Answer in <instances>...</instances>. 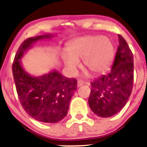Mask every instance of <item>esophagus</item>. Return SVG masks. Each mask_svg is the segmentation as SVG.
Returning a JSON list of instances; mask_svg holds the SVG:
<instances>
[{"instance_id": "34e87169", "label": "esophagus", "mask_w": 147, "mask_h": 147, "mask_svg": "<svg viewBox=\"0 0 147 147\" xmlns=\"http://www.w3.org/2000/svg\"><path fill=\"white\" fill-rule=\"evenodd\" d=\"M84 84V82L82 80H78V82H77V86L79 87L81 86H82Z\"/></svg>"}]
</instances>
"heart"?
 Here are the masks:
<instances>
[{
    "label": "heart",
    "instance_id": "heart-1",
    "mask_svg": "<svg viewBox=\"0 0 147 147\" xmlns=\"http://www.w3.org/2000/svg\"><path fill=\"white\" fill-rule=\"evenodd\" d=\"M67 52L61 53L64 65L70 73L75 74L83 59L84 67L92 74L105 71L112 63L115 55L113 41L106 36H86L68 43Z\"/></svg>",
    "mask_w": 147,
    "mask_h": 147
}]
</instances>
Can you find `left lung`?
Returning <instances> with one entry per match:
<instances>
[{
    "label": "left lung",
    "mask_w": 147,
    "mask_h": 147,
    "mask_svg": "<svg viewBox=\"0 0 147 147\" xmlns=\"http://www.w3.org/2000/svg\"><path fill=\"white\" fill-rule=\"evenodd\" d=\"M118 46L110 72L91 82L88 104L94 113L109 117L119 113L129 100L133 84V56L129 45L118 34Z\"/></svg>",
    "instance_id": "1"
}]
</instances>
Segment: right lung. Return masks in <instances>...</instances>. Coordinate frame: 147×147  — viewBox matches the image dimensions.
Listing matches in <instances>:
<instances>
[{
  "label": "right lung",
  "instance_id": "1",
  "mask_svg": "<svg viewBox=\"0 0 147 147\" xmlns=\"http://www.w3.org/2000/svg\"><path fill=\"white\" fill-rule=\"evenodd\" d=\"M52 37V34H45L25 40L12 64L14 83L23 109L30 117L45 123H57L65 117L77 84V79L67 78L57 70L34 77L22 66L21 58L34 43Z\"/></svg>",
  "mask_w": 147,
  "mask_h": 147
}]
</instances>
